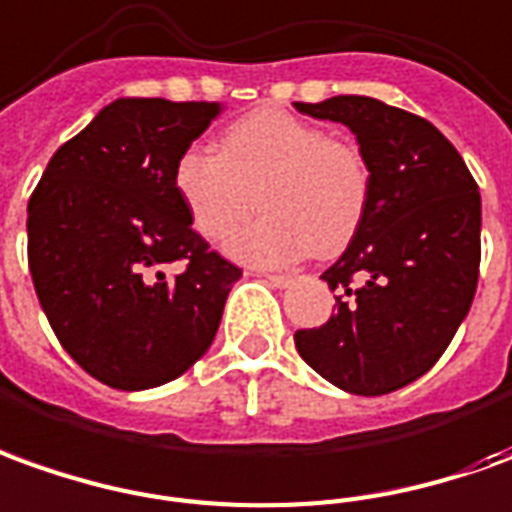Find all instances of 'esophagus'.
<instances>
[{
    "instance_id": "1",
    "label": "esophagus",
    "mask_w": 512,
    "mask_h": 512,
    "mask_svg": "<svg viewBox=\"0 0 512 512\" xmlns=\"http://www.w3.org/2000/svg\"><path fill=\"white\" fill-rule=\"evenodd\" d=\"M267 281L273 284V287H290L292 276H284V273H267Z\"/></svg>"
}]
</instances>
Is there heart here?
Wrapping results in <instances>:
<instances>
[{
    "mask_svg": "<svg viewBox=\"0 0 512 512\" xmlns=\"http://www.w3.org/2000/svg\"><path fill=\"white\" fill-rule=\"evenodd\" d=\"M175 192L195 231L228 242V253L253 267H284L334 253L357 234L368 211L370 169L357 144L331 139L301 116L264 108L225 128L220 153L186 150L175 164Z\"/></svg>",
    "mask_w": 512,
    "mask_h": 512,
    "instance_id": "b5f03b06",
    "label": "heart"
}]
</instances>
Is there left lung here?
Masks as SVG:
<instances>
[{"mask_svg":"<svg viewBox=\"0 0 512 512\" xmlns=\"http://www.w3.org/2000/svg\"><path fill=\"white\" fill-rule=\"evenodd\" d=\"M343 122L370 169L368 211L323 273L337 312L295 331L303 362L354 396L421 379L449 348L479 278L482 200L454 144L432 122L373 97L292 102Z\"/></svg>","mask_w":512,"mask_h":512,"instance_id":"8db88e82","label":"left lung"}]
</instances>
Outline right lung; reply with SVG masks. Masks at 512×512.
<instances>
[{
    "instance_id": "1",
    "label": "right lung",
    "mask_w": 512,
    "mask_h": 512,
    "mask_svg": "<svg viewBox=\"0 0 512 512\" xmlns=\"http://www.w3.org/2000/svg\"><path fill=\"white\" fill-rule=\"evenodd\" d=\"M222 102L119 97L49 158L27 206L35 295L66 354L116 390L195 365L242 270L192 231L175 164ZM172 263L184 270L168 276Z\"/></svg>"
}]
</instances>
